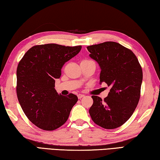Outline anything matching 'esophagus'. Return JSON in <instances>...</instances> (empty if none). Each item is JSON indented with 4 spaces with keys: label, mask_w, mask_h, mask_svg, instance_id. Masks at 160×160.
Returning <instances> with one entry per match:
<instances>
[{
    "label": "esophagus",
    "mask_w": 160,
    "mask_h": 160,
    "mask_svg": "<svg viewBox=\"0 0 160 160\" xmlns=\"http://www.w3.org/2000/svg\"><path fill=\"white\" fill-rule=\"evenodd\" d=\"M83 97H84V95H83V94H78V99L82 98Z\"/></svg>",
    "instance_id": "obj_1"
}]
</instances>
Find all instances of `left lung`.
I'll return each mask as SVG.
<instances>
[{"mask_svg":"<svg viewBox=\"0 0 160 160\" xmlns=\"http://www.w3.org/2000/svg\"><path fill=\"white\" fill-rule=\"evenodd\" d=\"M91 58L101 67L100 83L111 89L104 100L92 96L89 114L96 125L105 129H115L123 125L135 111L140 98L142 70L137 57L115 42L87 47Z\"/></svg>","mask_w":160,"mask_h":160,"instance_id":"obj_1","label":"left lung"}]
</instances>
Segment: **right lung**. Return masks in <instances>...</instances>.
I'll return each mask as SVG.
<instances>
[{"label":"right lung","instance_id":"obj_1","mask_svg":"<svg viewBox=\"0 0 160 160\" xmlns=\"http://www.w3.org/2000/svg\"><path fill=\"white\" fill-rule=\"evenodd\" d=\"M82 49V46L69 47L45 44L31 48L17 68L16 93L18 101L28 118L44 130H56L64 125L77 96L58 94L55 78L61 69Z\"/></svg>","mask_w":160,"mask_h":160}]
</instances>
